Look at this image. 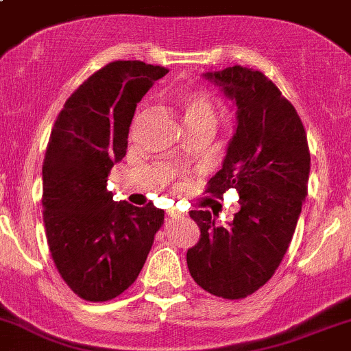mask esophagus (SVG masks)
Returning a JSON list of instances; mask_svg holds the SVG:
<instances>
[{
    "label": "esophagus",
    "mask_w": 351,
    "mask_h": 351,
    "mask_svg": "<svg viewBox=\"0 0 351 351\" xmlns=\"http://www.w3.org/2000/svg\"><path fill=\"white\" fill-rule=\"evenodd\" d=\"M168 217H171V218H182L183 213H182V211H178V210H168Z\"/></svg>",
    "instance_id": "1"
}]
</instances>
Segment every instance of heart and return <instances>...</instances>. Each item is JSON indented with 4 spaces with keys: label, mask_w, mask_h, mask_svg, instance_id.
Returning <instances> with one entry per match:
<instances>
[{
    "label": "heart",
    "mask_w": 351,
    "mask_h": 351,
    "mask_svg": "<svg viewBox=\"0 0 351 351\" xmlns=\"http://www.w3.org/2000/svg\"><path fill=\"white\" fill-rule=\"evenodd\" d=\"M178 103L183 110L186 126L208 125L215 128L218 121V110L213 98L205 91L184 90L178 95Z\"/></svg>",
    "instance_id": "heart-1"
}]
</instances>
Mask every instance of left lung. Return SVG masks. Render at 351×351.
Wrapping results in <instances>:
<instances>
[{
  "mask_svg": "<svg viewBox=\"0 0 351 351\" xmlns=\"http://www.w3.org/2000/svg\"><path fill=\"white\" fill-rule=\"evenodd\" d=\"M203 78L237 110L221 169L206 193L237 188L240 211L218 226L208 210H191L202 237L188 250L186 263L208 293L238 300L255 293L282 263L305 202L310 152L293 105L263 73L230 66Z\"/></svg>",
  "mask_w": 351,
  "mask_h": 351,
  "instance_id": "left-lung-1",
  "label": "left lung"
}]
</instances>
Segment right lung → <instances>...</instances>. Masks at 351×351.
<instances>
[{
  "label": "right lung",
  "mask_w": 351,
  "mask_h": 351,
  "mask_svg": "<svg viewBox=\"0 0 351 351\" xmlns=\"http://www.w3.org/2000/svg\"><path fill=\"white\" fill-rule=\"evenodd\" d=\"M167 68L113 61L80 84L51 130L43 219L61 278L86 302L121 295L143 268L165 211L114 202L108 173L123 160L136 105Z\"/></svg>",
  "instance_id": "obj_1"
}]
</instances>
